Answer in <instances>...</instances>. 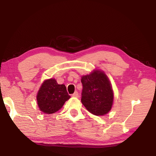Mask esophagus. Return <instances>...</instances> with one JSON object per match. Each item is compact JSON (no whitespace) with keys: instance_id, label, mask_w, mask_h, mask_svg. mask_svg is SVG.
Segmentation results:
<instances>
[{"instance_id":"1","label":"esophagus","mask_w":156,"mask_h":156,"mask_svg":"<svg viewBox=\"0 0 156 156\" xmlns=\"http://www.w3.org/2000/svg\"><path fill=\"white\" fill-rule=\"evenodd\" d=\"M78 96H79V95H78V92H76V91L74 92V94H72V97H76V98L78 97Z\"/></svg>"}]
</instances>
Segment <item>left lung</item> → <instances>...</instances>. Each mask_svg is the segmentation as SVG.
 Here are the masks:
<instances>
[{"label": "left lung", "instance_id": "obj_1", "mask_svg": "<svg viewBox=\"0 0 156 156\" xmlns=\"http://www.w3.org/2000/svg\"><path fill=\"white\" fill-rule=\"evenodd\" d=\"M81 102L87 110L94 115L107 114L111 109L113 92L110 81L104 72L94 70L81 79Z\"/></svg>", "mask_w": 156, "mask_h": 156}]
</instances>
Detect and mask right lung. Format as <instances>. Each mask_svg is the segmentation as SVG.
<instances>
[{
	"instance_id": "add662e5",
	"label": "right lung",
	"mask_w": 156,
	"mask_h": 156,
	"mask_svg": "<svg viewBox=\"0 0 156 156\" xmlns=\"http://www.w3.org/2000/svg\"><path fill=\"white\" fill-rule=\"evenodd\" d=\"M70 98L64 84H58L55 79L45 80L37 96L39 108L45 114H52L59 110Z\"/></svg>"
}]
</instances>
